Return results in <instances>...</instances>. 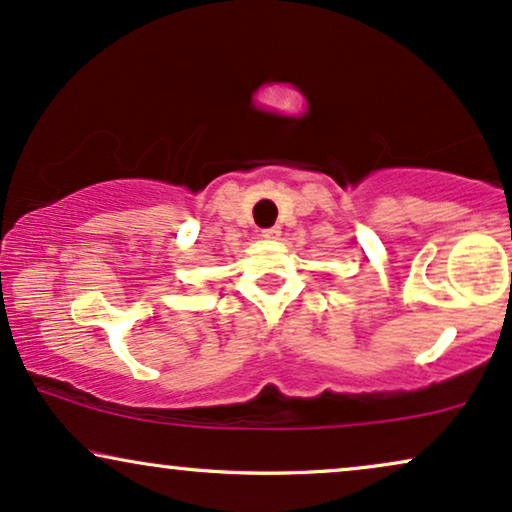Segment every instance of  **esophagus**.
<instances>
[{
	"mask_svg": "<svg viewBox=\"0 0 512 512\" xmlns=\"http://www.w3.org/2000/svg\"><path fill=\"white\" fill-rule=\"evenodd\" d=\"M262 236L267 238V241H276V238L281 236V229H278V226H271V229H264L262 231Z\"/></svg>",
	"mask_w": 512,
	"mask_h": 512,
	"instance_id": "obj_1",
	"label": "esophagus"
}]
</instances>
